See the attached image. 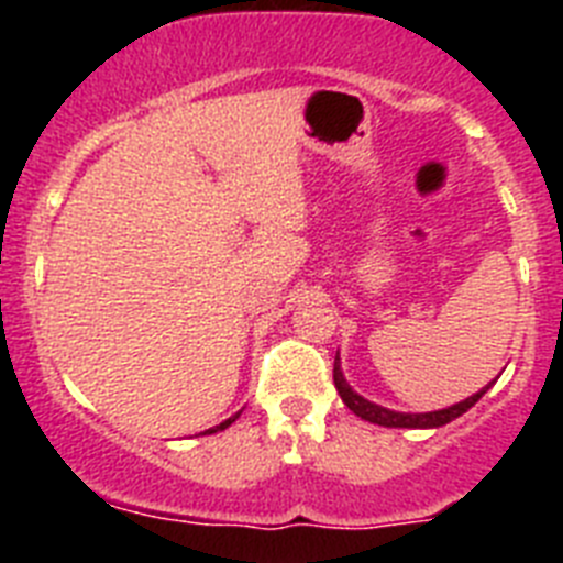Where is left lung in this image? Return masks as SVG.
I'll return each mask as SVG.
<instances>
[{
  "instance_id": "8db88e82",
  "label": "left lung",
  "mask_w": 563,
  "mask_h": 563,
  "mask_svg": "<svg viewBox=\"0 0 563 563\" xmlns=\"http://www.w3.org/2000/svg\"><path fill=\"white\" fill-rule=\"evenodd\" d=\"M332 380H335L338 395H341V400L346 402V409H350L352 415H357L361 420L375 422V426H386V429H440V426H445V422H451V420H456L460 415H465V411L471 409V406H474V402L479 400L487 389H490V383H487L485 389L476 391V395H471V397H465V400L456 402V406H449V409L426 411V415H406V411L383 409V406H377V402L366 400V397H361L357 391H352V386L346 383V377H343L341 361H338V357H335V369H332Z\"/></svg>"
}]
</instances>
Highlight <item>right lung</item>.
<instances>
[{
    "label": "right lung",
    "mask_w": 563,
    "mask_h": 563,
    "mask_svg": "<svg viewBox=\"0 0 563 563\" xmlns=\"http://www.w3.org/2000/svg\"><path fill=\"white\" fill-rule=\"evenodd\" d=\"M236 417H239V415H233V417H228V420H225V422H220V426H213V429H208V431H206V434H217V431H222V429H228V426H231V422H233V420H236Z\"/></svg>",
    "instance_id": "1"
}]
</instances>
